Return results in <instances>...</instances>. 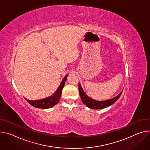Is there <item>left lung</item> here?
<instances>
[{"label":"left lung","instance_id":"left-lung-1","mask_svg":"<svg viewBox=\"0 0 150 150\" xmlns=\"http://www.w3.org/2000/svg\"><path fill=\"white\" fill-rule=\"evenodd\" d=\"M78 88L79 95L83 103L85 104L88 108L91 109H95V110H100V109H103L111 106L119 99L122 92V91H121V92L118 95V96L112 99L103 101H98L88 97L84 91L83 88L81 87V86L79 83L78 84Z\"/></svg>","mask_w":150,"mask_h":150}]
</instances>
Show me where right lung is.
Segmentation results:
<instances>
[{"instance_id":"right-lung-1","label":"right lung","mask_w":150,"mask_h":150,"mask_svg":"<svg viewBox=\"0 0 150 150\" xmlns=\"http://www.w3.org/2000/svg\"><path fill=\"white\" fill-rule=\"evenodd\" d=\"M68 75H66L63 79L62 80V83L59 87H58L57 90L56 91V92L54 93L52 95H51V96L42 99H40V100H31L27 99L26 98L25 100L28 101L31 105L35 108H42V109H46V108H50L54 105H56V104L58 103L59 99L60 98L61 94H62V91L63 90V88L64 86V83L66 82V80L67 79V76Z\"/></svg>"}]
</instances>
